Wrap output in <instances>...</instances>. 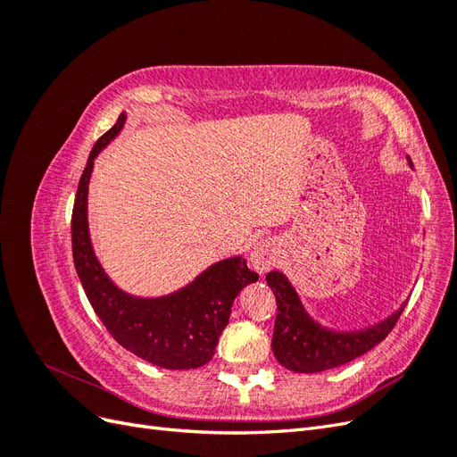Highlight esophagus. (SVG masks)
<instances>
[{"label":"esophagus","mask_w":457,"mask_h":457,"mask_svg":"<svg viewBox=\"0 0 457 457\" xmlns=\"http://www.w3.org/2000/svg\"><path fill=\"white\" fill-rule=\"evenodd\" d=\"M280 259V244L274 238H265L253 244L250 252L252 267L257 272H267L270 267H274Z\"/></svg>","instance_id":"1"}]
</instances>
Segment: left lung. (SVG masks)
Returning a JSON list of instances; mask_svg holds the SVG:
<instances>
[{
	"label": "left lung",
	"mask_w": 457,
	"mask_h": 457,
	"mask_svg": "<svg viewBox=\"0 0 457 457\" xmlns=\"http://www.w3.org/2000/svg\"><path fill=\"white\" fill-rule=\"evenodd\" d=\"M408 163L411 165L410 158ZM267 284L276 297V305H278L272 353L284 368L297 373L326 371L362 356L391 334L408 303H403L398 311L378 324L364 329L337 331L314 320L284 272H269Z\"/></svg>",
	"instance_id": "left-lung-1"
}]
</instances>
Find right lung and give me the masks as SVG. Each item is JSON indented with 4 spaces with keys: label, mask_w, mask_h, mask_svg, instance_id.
<instances>
[{
    "label": "right lung",
    "mask_w": 457,
    "mask_h": 457,
    "mask_svg": "<svg viewBox=\"0 0 457 457\" xmlns=\"http://www.w3.org/2000/svg\"><path fill=\"white\" fill-rule=\"evenodd\" d=\"M126 120L128 114L121 112L95 143L81 173L72 212L74 267L93 311L123 349L160 368H200L215 354L234 299L242 287L257 282L259 274L237 255L213 262L185 287L160 297L131 295L110 280L91 244L87 195L95 158L116 139Z\"/></svg>",
    "instance_id": "right-lung-1"
}]
</instances>
